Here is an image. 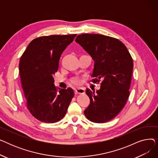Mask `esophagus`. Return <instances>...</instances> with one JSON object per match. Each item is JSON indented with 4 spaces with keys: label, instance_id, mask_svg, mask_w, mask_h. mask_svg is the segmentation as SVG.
<instances>
[{
    "label": "esophagus",
    "instance_id": "obj_1",
    "mask_svg": "<svg viewBox=\"0 0 158 158\" xmlns=\"http://www.w3.org/2000/svg\"><path fill=\"white\" fill-rule=\"evenodd\" d=\"M76 92V94H83L85 93V89L82 87H79L75 89Z\"/></svg>",
    "mask_w": 158,
    "mask_h": 158
}]
</instances>
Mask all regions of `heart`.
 Wrapping results in <instances>:
<instances>
[{
    "label": "heart",
    "instance_id": "heart-1",
    "mask_svg": "<svg viewBox=\"0 0 158 158\" xmlns=\"http://www.w3.org/2000/svg\"><path fill=\"white\" fill-rule=\"evenodd\" d=\"M72 83H73L75 85H77V84H79V82H80V81H79V79L78 78H74L72 81Z\"/></svg>",
    "mask_w": 158,
    "mask_h": 158
}]
</instances>
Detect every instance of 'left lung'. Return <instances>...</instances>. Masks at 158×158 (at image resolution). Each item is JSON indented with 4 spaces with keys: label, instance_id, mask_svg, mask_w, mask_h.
Here are the masks:
<instances>
[{
    "label": "left lung",
    "instance_id": "obj_1",
    "mask_svg": "<svg viewBox=\"0 0 158 158\" xmlns=\"http://www.w3.org/2000/svg\"><path fill=\"white\" fill-rule=\"evenodd\" d=\"M76 41L94 61V82L102 80L95 92L86 89L90 104L84 113L95 123L114 118L125 106L129 96L133 61L127 47L119 40L98 34L78 35Z\"/></svg>",
    "mask_w": 158,
    "mask_h": 158
}]
</instances>
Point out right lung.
<instances>
[{"label":"right lung","mask_w":158,"mask_h":158,"mask_svg":"<svg viewBox=\"0 0 158 158\" xmlns=\"http://www.w3.org/2000/svg\"><path fill=\"white\" fill-rule=\"evenodd\" d=\"M76 35L36 38L21 56L20 76L27 107L41 122L55 123L61 120L74 96L71 88L58 90L53 75L58 70L61 55Z\"/></svg>","instance_id":"right-lung-1"}]
</instances>
